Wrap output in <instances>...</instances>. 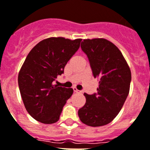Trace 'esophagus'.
<instances>
[{
	"instance_id": "obj_1",
	"label": "esophagus",
	"mask_w": 150,
	"mask_h": 150,
	"mask_svg": "<svg viewBox=\"0 0 150 150\" xmlns=\"http://www.w3.org/2000/svg\"><path fill=\"white\" fill-rule=\"evenodd\" d=\"M73 88V91H75V92H77V93H81V91H79L77 89V88H76V87H73L72 88Z\"/></svg>"
}]
</instances>
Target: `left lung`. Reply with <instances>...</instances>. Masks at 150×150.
Returning a JSON list of instances; mask_svg holds the SVG:
<instances>
[{"label": "left lung", "mask_w": 150, "mask_h": 150, "mask_svg": "<svg viewBox=\"0 0 150 150\" xmlns=\"http://www.w3.org/2000/svg\"><path fill=\"white\" fill-rule=\"evenodd\" d=\"M81 47L88 58L99 86L97 94H84L86 102L78 114L86 125H106L119 114L127 98L131 81L130 69L120 50L106 39H86Z\"/></svg>", "instance_id": "left-lung-1"}]
</instances>
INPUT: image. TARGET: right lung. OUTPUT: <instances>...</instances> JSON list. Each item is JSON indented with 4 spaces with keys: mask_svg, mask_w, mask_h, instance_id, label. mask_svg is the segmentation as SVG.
<instances>
[{
    "mask_svg": "<svg viewBox=\"0 0 150 150\" xmlns=\"http://www.w3.org/2000/svg\"><path fill=\"white\" fill-rule=\"evenodd\" d=\"M81 41L50 37L36 44L26 56L18 74L19 88L26 110L37 121L51 124L59 119L73 89L53 81L64 72Z\"/></svg>",
    "mask_w": 150,
    "mask_h": 150,
    "instance_id": "add662e5",
    "label": "right lung"
}]
</instances>
